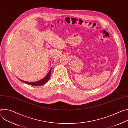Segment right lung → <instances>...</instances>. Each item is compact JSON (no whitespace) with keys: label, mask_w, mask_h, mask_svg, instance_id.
Returning a JSON list of instances; mask_svg holds the SVG:
<instances>
[{"label":"right lung","mask_w":128,"mask_h":128,"mask_svg":"<svg viewBox=\"0 0 128 128\" xmlns=\"http://www.w3.org/2000/svg\"><path fill=\"white\" fill-rule=\"evenodd\" d=\"M52 68H50V71L48 72V74H46V76L43 78L42 79L38 80V81H36V82H27V81H24L23 80L21 79H19V80L21 81V82H24L26 83L27 84L32 85V86H41L42 85L45 84L49 80L50 76V74H51V71H52Z\"/></svg>","instance_id":"add662e5"}]
</instances>
